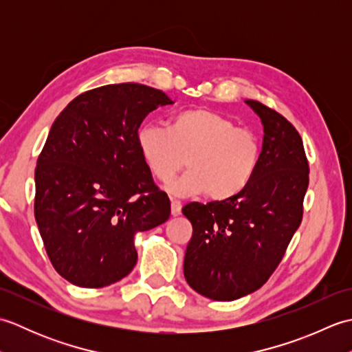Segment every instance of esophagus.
<instances>
[{
	"label": "esophagus",
	"instance_id": "obj_1",
	"mask_svg": "<svg viewBox=\"0 0 352 352\" xmlns=\"http://www.w3.org/2000/svg\"><path fill=\"white\" fill-rule=\"evenodd\" d=\"M170 213H172V216H178L182 213V203L178 199H172Z\"/></svg>",
	"mask_w": 352,
	"mask_h": 352
}]
</instances>
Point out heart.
Masks as SVG:
<instances>
[{"instance_id":"heart-1","label":"heart","mask_w":352,"mask_h":352,"mask_svg":"<svg viewBox=\"0 0 352 352\" xmlns=\"http://www.w3.org/2000/svg\"><path fill=\"white\" fill-rule=\"evenodd\" d=\"M136 145L151 174L164 183L175 177L186 159L189 170L168 184L172 195L206 193L213 201L231 199L248 188L261 157L256 133L207 109L180 111L170 118L168 129L140 125Z\"/></svg>"}]
</instances>
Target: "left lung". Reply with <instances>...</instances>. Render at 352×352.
Returning <instances> with one entry per match:
<instances>
[{
	"instance_id": "obj_1",
	"label": "left lung",
	"mask_w": 352,
	"mask_h": 352,
	"mask_svg": "<svg viewBox=\"0 0 352 352\" xmlns=\"http://www.w3.org/2000/svg\"><path fill=\"white\" fill-rule=\"evenodd\" d=\"M245 102L260 118L265 133L252 182L231 199L183 207L193 227L184 278L214 301L237 300L267 281L300 227L309 188L300 133L265 104Z\"/></svg>"
}]
</instances>
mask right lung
Instances as JSON below:
<instances>
[{
  "instance_id": "obj_1",
  "label": "right lung",
  "mask_w": 352,
  "mask_h": 352,
  "mask_svg": "<svg viewBox=\"0 0 352 352\" xmlns=\"http://www.w3.org/2000/svg\"><path fill=\"white\" fill-rule=\"evenodd\" d=\"M169 96L138 83L107 85L74 98L56 118L34 170V218L65 280L104 287L131 272L134 234L166 222L170 201L136 145L149 111Z\"/></svg>"
}]
</instances>
